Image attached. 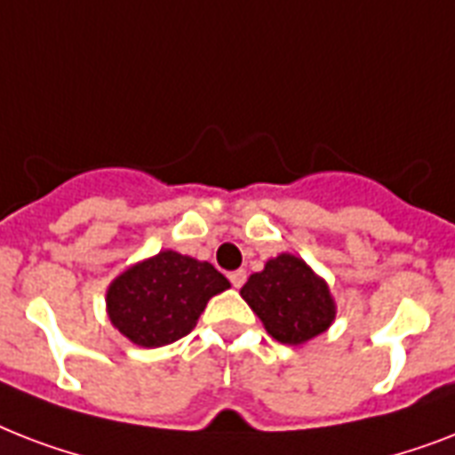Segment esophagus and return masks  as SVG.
I'll use <instances>...</instances> for the list:
<instances>
[{
	"instance_id": "esophagus-1",
	"label": "esophagus",
	"mask_w": 455,
	"mask_h": 455,
	"mask_svg": "<svg viewBox=\"0 0 455 455\" xmlns=\"http://www.w3.org/2000/svg\"><path fill=\"white\" fill-rule=\"evenodd\" d=\"M245 278H248L245 269H235L228 274V281H231V285H234V288H241V285L245 283Z\"/></svg>"
}]
</instances>
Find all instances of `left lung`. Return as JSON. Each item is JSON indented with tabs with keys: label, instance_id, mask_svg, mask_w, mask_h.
Segmentation results:
<instances>
[{
	"label": "left lung",
	"instance_id": "1",
	"mask_svg": "<svg viewBox=\"0 0 455 455\" xmlns=\"http://www.w3.org/2000/svg\"><path fill=\"white\" fill-rule=\"evenodd\" d=\"M241 295L262 318L271 338L283 345L316 338L335 318L328 285L292 255L269 259L264 271L248 278Z\"/></svg>",
	"mask_w": 455,
	"mask_h": 455
}]
</instances>
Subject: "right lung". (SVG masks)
Masks as SVG:
<instances>
[{"label":"right lung","instance_id":"1","mask_svg":"<svg viewBox=\"0 0 455 455\" xmlns=\"http://www.w3.org/2000/svg\"><path fill=\"white\" fill-rule=\"evenodd\" d=\"M228 281L210 262L164 250L132 267L108 288V316L134 345L163 347L196 328L207 299Z\"/></svg>","mask_w":455,"mask_h":455}]
</instances>
